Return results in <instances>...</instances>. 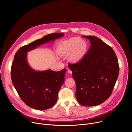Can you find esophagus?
<instances>
[{
    "mask_svg": "<svg viewBox=\"0 0 132 132\" xmlns=\"http://www.w3.org/2000/svg\"><path fill=\"white\" fill-rule=\"evenodd\" d=\"M68 73H69L70 74H71V73H72V71L71 70V69H68Z\"/></svg>",
    "mask_w": 132,
    "mask_h": 132,
    "instance_id": "1",
    "label": "esophagus"
}]
</instances>
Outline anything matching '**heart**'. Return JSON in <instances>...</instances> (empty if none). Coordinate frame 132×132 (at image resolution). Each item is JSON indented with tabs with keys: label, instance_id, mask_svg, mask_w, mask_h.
<instances>
[{
	"label": "heart",
	"instance_id": "heart-1",
	"mask_svg": "<svg viewBox=\"0 0 132 132\" xmlns=\"http://www.w3.org/2000/svg\"><path fill=\"white\" fill-rule=\"evenodd\" d=\"M87 42L78 37H72L61 43L59 46L60 52L62 54L69 55L72 62H78L81 60L87 51Z\"/></svg>",
	"mask_w": 132,
	"mask_h": 132
}]
</instances>
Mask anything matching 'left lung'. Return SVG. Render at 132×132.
Returning a JSON list of instances; mask_svg holds the SVG:
<instances>
[{"mask_svg":"<svg viewBox=\"0 0 132 132\" xmlns=\"http://www.w3.org/2000/svg\"><path fill=\"white\" fill-rule=\"evenodd\" d=\"M91 46L78 62L69 64L76 84V97L86 106L102 103L111 95L119 73L117 56L111 46L94 36H83Z\"/></svg>","mask_w":132,"mask_h":132,"instance_id":"left-lung-1","label":"left lung"}]
</instances>
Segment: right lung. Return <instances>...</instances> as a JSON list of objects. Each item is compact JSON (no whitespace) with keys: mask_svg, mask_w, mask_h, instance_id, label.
I'll list each match as a JSON object with an SVG mask.
<instances>
[{"mask_svg":"<svg viewBox=\"0 0 132 132\" xmlns=\"http://www.w3.org/2000/svg\"><path fill=\"white\" fill-rule=\"evenodd\" d=\"M64 35L59 33L46 35L42 39L23 46L14 55L11 68L12 84L23 102L33 109L46 110L55 104L59 91L65 80L66 69L35 71L27 63V52Z\"/></svg>","mask_w":132,"mask_h":132,"instance_id":"1","label":"right lung"}]
</instances>
